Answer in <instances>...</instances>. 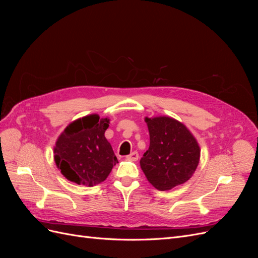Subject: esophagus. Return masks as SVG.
I'll use <instances>...</instances> for the list:
<instances>
[{
  "label": "esophagus",
  "instance_id": "esophagus-1",
  "mask_svg": "<svg viewBox=\"0 0 258 258\" xmlns=\"http://www.w3.org/2000/svg\"><path fill=\"white\" fill-rule=\"evenodd\" d=\"M127 159L131 161H137L139 159V153L138 152H132L130 155L127 156Z\"/></svg>",
  "mask_w": 258,
  "mask_h": 258
}]
</instances>
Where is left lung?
<instances>
[{"mask_svg": "<svg viewBox=\"0 0 258 258\" xmlns=\"http://www.w3.org/2000/svg\"><path fill=\"white\" fill-rule=\"evenodd\" d=\"M145 121L150 147L140 165L148 182L162 191L188 181L200 159L197 140L184 123L171 117H146Z\"/></svg>", "mask_w": 258, "mask_h": 258, "instance_id": "obj_1", "label": "left lung"}]
</instances>
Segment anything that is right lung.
Returning a JSON list of instances; mask_svg holds the SVG:
<instances>
[{
  "mask_svg": "<svg viewBox=\"0 0 258 258\" xmlns=\"http://www.w3.org/2000/svg\"><path fill=\"white\" fill-rule=\"evenodd\" d=\"M110 119L85 116L71 122L54 146V162L69 181L95 186L111 173L117 158L104 137Z\"/></svg>",
  "mask_w": 258,
  "mask_h": 258,
  "instance_id": "1",
  "label": "right lung"
}]
</instances>
